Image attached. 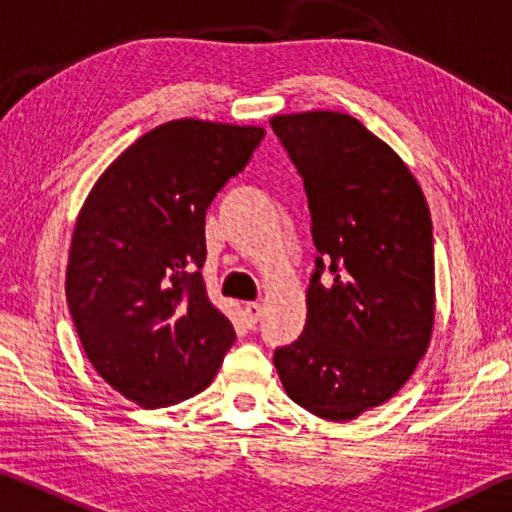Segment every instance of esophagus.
Masks as SVG:
<instances>
[{
	"label": "esophagus",
	"mask_w": 512,
	"mask_h": 512,
	"mask_svg": "<svg viewBox=\"0 0 512 512\" xmlns=\"http://www.w3.org/2000/svg\"><path fill=\"white\" fill-rule=\"evenodd\" d=\"M259 314H262V305H257V302H248V305L244 307V316H246L250 327H253V325L257 323Z\"/></svg>",
	"instance_id": "esophagus-1"
}]
</instances>
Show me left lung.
<instances>
[{"label": "left lung", "instance_id": "left-lung-1", "mask_svg": "<svg viewBox=\"0 0 512 512\" xmlns=\"http://www.w3.org/2000/svg\"><path fill=\"white\" fill-rule=\"evenodd\" d=\"M271 126L305 180L320 253L305 332L275 350L273 363L302 409L350 422L391 400L431 343L429 205L406 162L352 115L289 112ZM325 263L335 275L327 288Z\"/></svg>", "mask_w": 512, "mask_h": 512}]
</instances>
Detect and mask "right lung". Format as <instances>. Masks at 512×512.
<instances>
[{
  "label": "right lung",
  "mask_w": 512,
  "mask_h": 512,
  "mask_svg": "<svg viewBox=\"0 0 512 512\" xmlns=\"http://www.w3.org/2000/svg\"><path fill=\"white\" fill-rule=\"evenodd\" d=\"M262 126L160 124L108 164L76 216L65 296L85 357L142 409L212 384L235 327L212 305L205 212L264 140Z\"/></svg>",
  "instance_id": "right-lung-1"
}]
</instances>
